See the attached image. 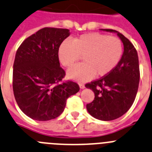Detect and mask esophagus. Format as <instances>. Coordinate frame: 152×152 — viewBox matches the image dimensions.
<instances>
[{
    "label": "esophagus",
    "instance_id": "34e87169",
    "mask_svg": "<svg viewBox=\"0 0 152 152\" xmlns=\"http://www.w3.org/2000/svg\"><path fill=\"white\" fill-rule=\"evenodd\" d=\"M79 87H80V88H84L85 85L83 84V83H80V84H79Z\"/></svg>",
    "mask_w": 152,
    "mask_h": 152
}]
</instances>
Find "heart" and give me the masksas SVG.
<instances>
[{"label": "heart", "instance_id": "heart-1", "mask_svg": "<svg viewBox=\"0 0 152 152\" xmlns=\"http://www.w3.org/2000/svg\"><path fill=\"white\" fill-rule=\"evenodd\" d=\"M124 45L115 36L93 32L84 34L70 42L64 41L58 50L63 66L71 67L83 56L84 63L68 71L70 79L86 81L93 76H104L115 69L122 58Z\"/></svg>", "mask_w": 152, "mask_h": 152}]
</instances>
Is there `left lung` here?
Segmentation results:
<instances>
[{
    "label": "left lung",
    "mask_w": 152,
    "mask_h": 152,
    "mask_svg": "<svg viewBox=\"0 0 152 152\" xmlns=\"http://www.w3.org/2000/svg\"><path fill=\"white\" fill-rule=\"evenodd\" d=\"M102 30L116 32L124 43V51L113 71L86 84L95 93V99L86 104V108L95 118L109 121L123 116L131 107L137 94L140 72L137 51L130 41L116 30Z\"/></svg>",
    "instance_id": "1"
}]
</instances>
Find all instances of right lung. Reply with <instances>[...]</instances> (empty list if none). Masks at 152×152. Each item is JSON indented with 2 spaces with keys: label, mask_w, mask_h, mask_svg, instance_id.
Instances as JSON below:
<instances>
[{
  "label": "right lung",
  "mask_w": 152,
  "mask_h": 152,
  "mask_svg": "<svg viewBox=\"0 0 152 152\" xmlns=\"http://www.w3.org/2000/svg\"><path fill=\"white\" fill-rule=\"evenodd\" d=\"M69 35L66 28L45 27L23 41L13 63V89L22 111L39 121L60 116L66 99L79 91L76 83L63 81L58 50Z\"/></svg>",
  "instance_id": "add662e5"
}]
</instances>
